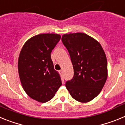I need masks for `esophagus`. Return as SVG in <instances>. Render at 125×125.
I'll use <instances>...</instances> for the list:
<instances>
[{"label": "esophagus", "mask_w": 125, "mask_h": 125, "mask_svg": "<svg viewBox=\"0 0 125 125\" xmlns=\"http://www.w3.org/2000/svg\"><path fill=\"white\" fill-rule=\"evenodd\" d=\"M59 73H60L61 76V77L62 78V77H63V71L62 70L59 71Z\"/></svg>", "instance_id": "esophagus-1"}]
</instances>
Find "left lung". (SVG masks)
Segmentation results:
<instances>
[{
  "label": "left lung",
  "mask_w": 125,
  "mask_h": 125,
  "mask_svg": "<svg viewBox=\"0 0 125 125\" xmlns=\"http://www.w3.org/2000/svg\"><path fill=\"white\" fill-rule=\"evenodd\" d=\"M62 41L73 65L74 76L66 87L76 101L88 103L100 94L108 77L105 52L100 43L83 32L64 34Z\"/></svg>",
  "instance_id": "left-lung-1"
}]
</instances>
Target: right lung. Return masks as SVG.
Wrapping results in <instances>:
<instances>
[{
  "label": "right lung",
  "mask_w": 125,
  "mask_h": 125,
  "mask_svg": "<svg viewBox=\"0 0 125 125\" xmlns=\"http://www.w3.org/2000/svg\"><path fill=\"white\" fill-rule=\"evenodd\" d=\"M61 39L58 34H40L25 42L18 59L21 85L27 95L40 103L51 100L62 85L51 53Z\"/></svg>",
  "instance_id": "add662e5"
}]
</instances>
